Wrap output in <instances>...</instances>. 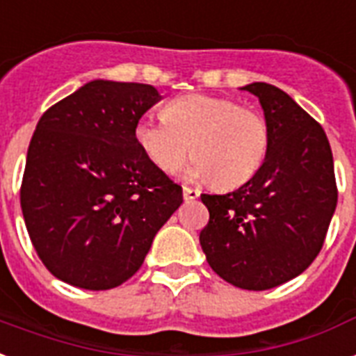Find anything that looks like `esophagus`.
<instances>
[{
    "label": "esophagus",
    "mask_w": 356,
    "mask_h": 356,
    "mask_svg": "<svg viewBox=\"0 0 356 356\" xmlns=\"http://www.w3.org/2000/svg\"><path fill=\"white\" fill-rule=\"evenodd\" d=\"M198 195H200V193H198V189H193V187L184 186V198H186V200H195V198H198Z\"/></svg>",
    "instance_id": "34e87169"
}]
</instances>
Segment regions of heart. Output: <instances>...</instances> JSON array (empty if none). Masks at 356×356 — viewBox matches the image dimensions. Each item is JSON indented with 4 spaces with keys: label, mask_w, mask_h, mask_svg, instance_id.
I'll list each match as a JSON object with an SVG mask.
<instances>
[{
    "label": "heart",
    "mask_w": 356,
    "mask_h": 356,
    "mask_svg": "<svg viewBox=\"0 0 356 356\" xmlns=\"http://www.w3.org/2000/svg\"><path fill=\"white\" fill-rule=\"evenodd\" d=\"M135 140L150 161L165 172L181 165L191 147L189 178L213 180L219 189H236L264 167L271 147L266 117L230 98L187 95L163 107V118L143 117Z\"/></svg>",
    "instance_id": "heart-1"
}]
</instances>
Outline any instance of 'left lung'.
<instances>
[{"mask_svg": "<svg viewBox=\"0 0 356 356\" xmlns=\"http://www.w3.org/2000/svg\"><path fill=\"white\" fill-rule=\"evenodd\" d=\"M258 96L271 129L264 167L227 195H202L209 211L200 245L227 282L261 291L307 269L323 247L338 202L327 135L275 85L243 87Z\"/></svg>", "mask_w": 356, "mask_h": 356, "instance_id": "left-lung-1", "label": "left lung"}]
</instances>
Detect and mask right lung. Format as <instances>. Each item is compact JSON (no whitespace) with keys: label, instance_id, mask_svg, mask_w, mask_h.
Here are the masks:
<instances>
[{"label":"right lung","instance_id":"add662e5","mask_svg":"<svg viewBox=\"0 0 356 356\" xmlns=\"http://www.w3.org/2000/svg\"><path fill=\"white\" fill-rule=\"evenodd\" d=\"M159 100L152 85L96 79L38 120L22 178V213L38 258L63 282L83 290L126 282L184 202L181 187L134 135Z\"/></svg>","mask_w":356,"mask_h":356}]
</instances>
